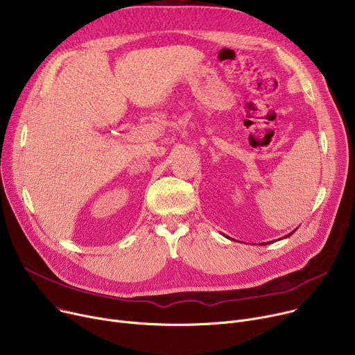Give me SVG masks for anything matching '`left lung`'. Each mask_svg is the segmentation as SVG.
I'll return each instance as SVG.
<instances>
[{"mask_svg": "<svg viewBox=\"0 0 355 355\" xmlns=\"http://www.w3.org/2000/svg\"><path fill=\"white\" fill-rule=\"evenodd\" d=\"M294 232H295V230H294V231H293V232H290V234H287V235H286V237H284V239H287V237H290V235H293V234H294ZM225 237H227V235H225ZM228 239H230V237H228ZM230 240H234V239H230ZM270 243H272V241H268V243H261V244H259V245H267V244H270Z\"/></svg>", "mask_w": 355, "mask_h": 355, "instance_id": "8db88e82", "label": "left lung"}]
</instances>
